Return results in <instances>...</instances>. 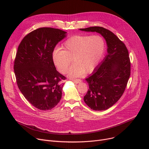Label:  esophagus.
<instances>
[{
	"label": "esophagus",
	"mask_w": 149,
	"mask_h": 149,
	"mask_svg": "<svg viewBox=\"0 0 149 149\" xmlns=\"http://www.w3.org/2000/svg\"><path fill=\"white\" fill-rule=\"evenodd\" d=\"M72 81L74 82V83H80L81 81V80H80V79H73V80H72Z\"/></svg>",
	"instance_id": "obj_1"
}]
</instances>
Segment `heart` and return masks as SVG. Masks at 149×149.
I'll list each match as a JSON object with an SVG mask.
<instances>
[{
  "mask_svg": "<svg viewBox=\"0 0 149 149\" xmlns=\"http://www.w3.org/2000/svg\"><path fill=\"white\" fill-rule=\"evenodd\" d=\"M105 43L100 36L77 35L65 42L60 48L54 49L52 60L58 71L67 72L70 78L79 77L83 73L89 74L94 70L104 54Z\"/></svg>",
  "mask_w": 149,
  "mask_h": 149,
  "instance_id": "heart-1",
  "label": "heart"
}]
</instances>
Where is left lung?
<instances>
[{
  "label": "left lung",
  "mask_w": 149,
  "mask_h": 149,
  "mask_svg": "<svg viewBox=\"0 0 149 149\" xmlns=\"http://www.w3.org/2000/svg\"><path fill=\"white\" fill-rule=\"evenodd\" d=\"M97 32L107 45V54L86 80L89 89L84 101L94 111H105L115 104L123 95L130 75V61L125 44L111 31L100 26L80 29Z\"/></svg>",
  "instance_id": "1"
}]
</instances>
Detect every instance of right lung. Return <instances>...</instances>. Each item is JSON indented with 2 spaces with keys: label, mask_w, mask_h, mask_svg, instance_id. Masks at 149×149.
<instances>
[{
  "label": "right lung",
  "mask_w": 149,
  "mask_h": 149,
  "mask_svg": "<svg viewBox=\"0 0 149 149\" xmlns=\"http://www.w3.org/2000/svg\"><path fill=\"white\" fill-rule=\"evenodd\" d=\"M66 32L40 28L28 34L19 45L14 70L18 88L29 102L42 111L50 110L61 100L66 77L56 70L52 53Z\"/></svg>",
  "instance_id": "right-lung-1"
}]
</instances>
